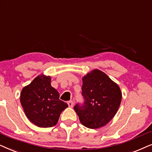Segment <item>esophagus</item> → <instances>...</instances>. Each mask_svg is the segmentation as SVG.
<instances>
[{
	"label": "esophagus",
	"instance_id": "1",
	"mask_svg": "<svg viewBox=\"0 0 152 152\" xmlns=\"http://www.w3.org/2000/svg\"><path fill=\"white\" fill-rule=\"evenodd\" d=\"M67 104L69 106L72 108V107H73V105H74V102H73L72 101H69V102H67Z\"/></svg>",
	"mask_w": 152,
	"mask_h": 152
}]
</instances>
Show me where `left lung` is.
Segmentation results:
<instances>
[{
    "instance_id": "obj_1",
    "label": "left lung",
    "mask_w": 152,
    "mask_h": 152,
    "mask_svg": "<svg viewBox=\"0 0 152 152\" xmlns=\"http://www.w3.org/2000/svg\"><path fill=\"white\" fill-rule=\"evenodd\" d=\"M83 104L74 109L80 123L90 129L105 126L116 114L122 100L119 86L102 71L94 69L83 78Z\"/></svg>"
}]
</instances>
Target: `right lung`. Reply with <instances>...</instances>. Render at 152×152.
Masks as SVG:
<instances>
[{"mask_svg":"<svg viewBox=\"0 0 152 152\" xmlns=\"http://www.w3.org/2000/svg\"><path fill=\"white\" fill-rule=\"evenodd\" d=\"M20 102L28 120L42 128L55 126L61 113L68 106L50 86V76H37L23 88Z\"/></svg>","mask_w":152,"mask_h":152,"instance_id":"obj_1","label":"right lung"}]
</instances>
